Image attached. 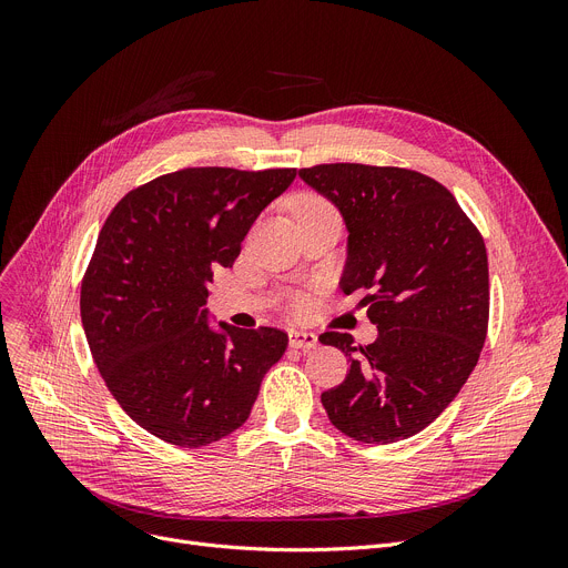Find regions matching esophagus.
<instances>
[{"label": "esophagus", "instance_id": "34e87169", "mask_svg": "<svg viewBox=\"0 0 568 568\" xmlns=\"http://www.w3.org/2000/svg\"><path fill=\"white\" fill-rule=\"evenodd\" d=\"M290 345L296 349H313L317 345V336L311 332H290Z\"/></svg>", "mask_w": 568, "mask_h": 568}]
</instances>
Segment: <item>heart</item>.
<instances>
[{"mask_svg": "<svg viewBox=\"0 0 568 568\" xmlns=\"http://www.w3.org/2000/svg\"><path fill=\"white\" fill-rule=\"evenodd\" d=\"M317 209H329V202L322 200L320 195H311V193L296 197V202H294V214L296 216L306 214V212H317ZM306 308H308V302L304 300V296H294V300H292V313L294 315H302V313H306Z\"/></svg>", "mask_w": 568, "mask_h": 568, "instance_id": "1", "label": "heart"}]
</instances>
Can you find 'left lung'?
<instances>
[{"label": "left lung", "mask_w": 568, "mask_h": 568, "mask_svg": "<svg viewBox=\"0 0 568 568\" xmlns=\"http://www.w3.org/2000/svg\"><path fill=\"white\" fill-rule=\"evenodd\" d=\"M300 176L343 214L341 290L359 292L377 324L371 345L320 336L349 364L322 405L356 442L407 439L437 419L479 362L490 313L484 236L449 189L416 170L324 163Z\"/></svg>", "instance_id": "8db88e82"}]
</instances>
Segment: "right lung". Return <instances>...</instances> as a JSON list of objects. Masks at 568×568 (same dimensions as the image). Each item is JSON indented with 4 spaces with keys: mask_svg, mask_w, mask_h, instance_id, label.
<instances>
[{
    "mask_svg": "<svg viewBox=\"0 0 568 568\" xmlns=\"http://www.w3.org/2000/svg\"><path fill=\"white\" fill-rule=\"evenodd\" d=\"M294 168H186L129 191L105 219L80 290L94 364L159 439L197 449L242 426L287 347L276 326H209L206 296Z\"/></svg>",
    "mask_w": 568,
    "mask_h": 568,
    "instance_id": "right-lung-1",
    "label": "right lung"
}]
</instances>
